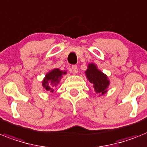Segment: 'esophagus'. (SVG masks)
<instances>
[{"mask_svg": "<svg viewBox=\"0 0 147 147\" xmlns=\"http://www.w3.org/2000/svg\"><path fill=\"white\" fill-rule=\"evenodd\" d=\"M71 68H72L73 72L74 73V74H76V73L78 72V68H77V66L76 65H74L71 66Z\"/></svg>", "mask_w": 147, "mask_h": 147, "instance_id": "obj_1", "label": "esophagus"}]
</instances>
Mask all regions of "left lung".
Listing matches in <instances>:
<instances>
[{"instance_id": "obj_1", "label": "left lung", "mask_w": 147, "mask_h": 147, "mask_svg": "<svg viewBox=\"0 0 147 147\" xmlns=\"http://www.w3.org/2000/svg\"><path fill=\"white\" fill-rule=\"evenodd\" d=\"M86 74L89 82L93 84L94 90L96 91L97 93L102 94L106 93L110 82L106 75L98 70L95 65L93 64L88 65V68L86 71Z\"/></svg>"}]
</instances>
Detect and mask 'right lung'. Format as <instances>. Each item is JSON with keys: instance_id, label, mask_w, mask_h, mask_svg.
Returning <instances> with one entry per match:
<instances>
[{"instance_id": "add662e5", "label": "right lung", "mask_w": 147, "mask_h": 147, "mask_svg": "<svg viewBox=\"0 0 147 147\" xmlns=\"http://www.w3.org/2000/svg\"><path fill=\"white\" fill-rule=\"evenodd\" d=\"M65 72L61 71L59 69L56 68L53 70L52 71L46 75V77L43 81V86L47 91L50 92H53L54 88L56 87L57 84L59 82V80L61 79L62 74H65Z\"/></svg>"}]
</instances>
